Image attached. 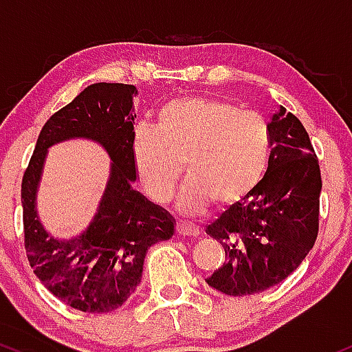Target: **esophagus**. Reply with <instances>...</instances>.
Here are the masks:
<instances>
[{
    "instance_id": "obj_1",
    "label": "esophagus",
    "mask_w": 352,
    "mask_h": 352,
    "mask_svg": "<svg viewBox=\"0 0 352 352\" xmlns=\"http://www.w3.org/2000/svg\"><path fill=\"white\" fill-rule=\"evenodd\" d=\"M176 232L179 236H188V238H196L197 234H199V229H197L195 224L191 223H183V221H179V223H176Z\"/></svg>"
}]
</instances>
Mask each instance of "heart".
I'll return each instance as SVG.
<instances>
[{"instance_id":"b5f03b06","label":"heart","mask_w":352,"mask_h":352,"mask_svg":"<svg viewBox=\"0 0 352 352\" xmlns=\"http://www.w3.org/2000/svg\"><path fill=\"white\" fill-rule=\"evenodd\" d=\"M271 149V126L261 113L208 96L166 102L156 129L140 126L131 143L136 175L156 203L173 196L183 164L188 179L179 208L188 214L211 201L231 206L246 197L263 179Z\"/></svg>"}]
</instances>
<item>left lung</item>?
<instances>
[{
	"label": "left lung",
	"mask_w": 352,
	"mask_h": 352,
	"mask_svg": "<svg viewBox=\"0 0 352 352\" xmlns=\"http://www.w3.org/2000/svg\"><path fill=\"white\" fill-rule=\"evenodd\" d=\"M270 126L266 175L206 228L226 252V261L206 283L229 296L256 294L279 284L298 270L318 238L322 181L309 134L284 108Z\"/></svg>",
	"instance_id": "8db88e82"
}]
</instances>
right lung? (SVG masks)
<instances>
[{
    "mask_svg": "<svg viewBox=\"0 0 352 352\" xmlns=\"http://www.w3.org/2000/svg\"><path fill=\"white\" fill-rule=\"evenodd\" d=\"M123 82H96L46 121L21 183L23 228L28 261L34 274L73 309L108 313L123 306L143 276L146 252L175 234V219L133 188V98ZM96 140L112 157V171L90 226L80 236L56 240L42 228L36 192L47 148L61 140Z\"/></svg>",
    "mask_w": 352,
    "mask_h": 352,
    "instance_id": "add662e5",
    "label": "right lung"
}]
</instances>
